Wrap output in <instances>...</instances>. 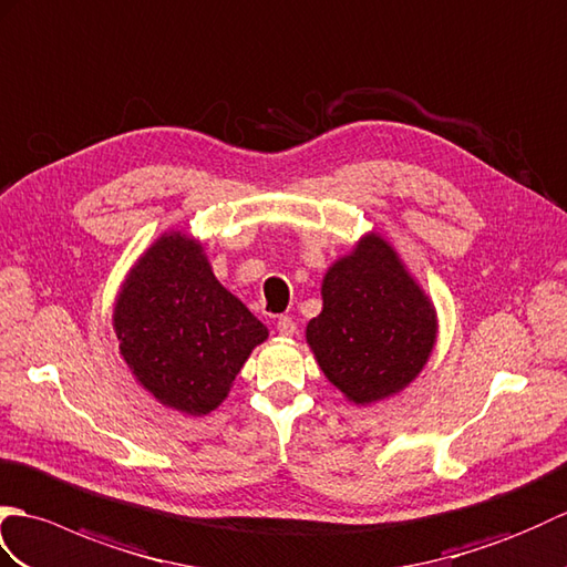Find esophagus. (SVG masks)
Wrapping results in <instances>:
<instances>
[{
	"mask_svg": "<svg viewBox=\"0 0 567 567\" xmlns=\"http://www.w3.org/2000/svg\"><path fill=\"white\" fill-rule=\"evenodd\" d=\"M276 332H279L281 337H293L296 322L291 318H279V322H276Z\"/></svg>",
	"mask_w": 567,
	"mask_h": 567,
	"instance_id": "esophagus-1",
	"label": "esophagus"
}]
</instances>
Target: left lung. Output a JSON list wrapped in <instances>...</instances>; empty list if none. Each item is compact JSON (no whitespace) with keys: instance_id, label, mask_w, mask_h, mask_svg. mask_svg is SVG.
<instances>
[{"instance_id":"obj_1","label":"left lung","mask_w":567,"mask_h":567,"mask_svg":"<svg viewBox=\"0 0 567 567\" xmlns=\"http://www.w3.org/2000/svg\"><path fill=\"white\" fill-rule=\"evenodd\" d=\"M320 293L306 342L339 393L369 408L417 381L436 344V308L381 233H363L337 257Z\"/></svg>"}]
</instances>
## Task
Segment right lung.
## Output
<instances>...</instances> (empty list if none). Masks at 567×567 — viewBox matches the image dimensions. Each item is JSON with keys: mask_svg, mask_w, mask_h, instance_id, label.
<instances>
[{"mask_svg": "<svg viewBox=\"0 0 567 567\" xmlns=\"http://www.w3.org/2000/svg\"><path fill=\"white\" fill-rule=\"evenodd\" d=\"M111 324L135 383L188 417L223 405L235 375L269 337L216 279L204 243L186 230L162 233L133 261Z\"/></svg>", "mask_w": 567, "mask_h": 567, "instance_id": "add662e5", "label": "right lung"}]
</instances>
